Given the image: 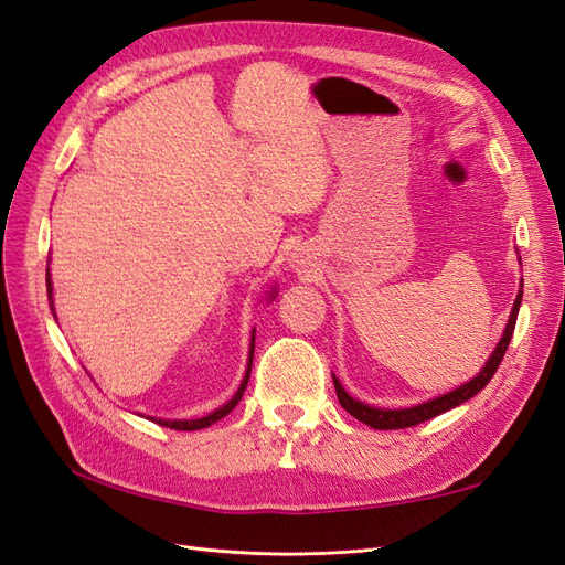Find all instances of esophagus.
Masks as SVG:
<instances>
[{"mask_svg": "<svg viewBox=\"0 0 565 565\" xmlns=\"http://www.w3.org/2000/svg\"><path fill=\"white\" fill-rule=\"evenodd\" d=\"M289 264H292L295 270L301 273V270L309 268V264H311V262H309V254H306V252L299 247V249L292 252V259H289Z\"/></svg>", "mask_w": 565, "mask_h": 565, "instance_id": "esophagus-1", "label": "esophagus"}]
</instances>
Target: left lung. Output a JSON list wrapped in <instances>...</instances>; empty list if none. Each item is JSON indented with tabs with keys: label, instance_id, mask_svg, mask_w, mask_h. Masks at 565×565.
<instances>
[{
	"label": "left lung",
	"instance_id": "8db88e82",
	"mask_svg": "<svg viewBox=\"0 0 565 565\" xmlns=\"http://www.w3.org/2000/svg\"><path fill=\"white\" fill-rule=\"evenodd\" d=\"M521 262V256H519ZM521 299H523V280H521V287H519V295H516V301L514 306H511V313H509V320H507V328L498 341V347H494V351L490 353V358L486 361V365L481 367V372L476 374L473 380H469L467 384H461L448 393H440V396L436 398H429L424 401L419 405H413V407H396V409H388V407H374V405H367L363 401H358L353 396H349L347 388L341 386V382L332 374L334 380V388H337V398L341 403V407L347 409L349 415H353L358 422H363L367 426H372V429H384V431H391V429H405V426H415V424H422L426 419H431L436 415H443L448 413V409L467 403L469 398H473L478 391L486 388V384L492 380V374L498 372L502 358L507 353V347L511 341V334H514V328H516V316H519V309H521Z\"/></svg>",
	"mask_w": 565,
	"mask_h": 565
}]
</instances>
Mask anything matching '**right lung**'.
I'll return each mask as SVG.
<instances>
[{
	"label": "right lung",
	"instance_id": "obj_1",
	"mask_svg": "<svg viewBox=\"0 0 565 565\" xmlns=\"http://www.w3.org/2000/svg\"><path fill=\"white\" fill-rule=\"evenodd\" d=\"M46 292H49V306H51V311H54V285H51V278H49V268H46ZM276 287L270 289V295H268V299H276ZM254 332L256 330H252V341H249V361H247V370H245V377H243V382H241V386H237V391L233 393V398L228 401V403H224L221 407H216L214 413H210V415H204V417H198V419H162V417H146V419H150V422H156V424H160V426H169V429H177V431H198V429H207V426H212L214 422H218L221 417H226L231 409L241 403V398H243V393H245V388H247V382H249V372H252V358H254Z\"/></svg>",
	"mask_w": 565,
	"mask_h": 565
}]
</instances>
